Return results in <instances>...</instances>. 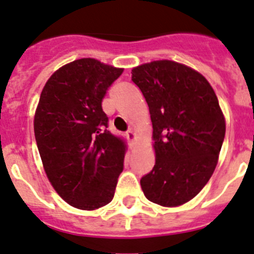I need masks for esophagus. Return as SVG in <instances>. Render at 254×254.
Listing matches in <instances>:
<instances>
[{"mask_svg": "<svg viewBox=\"0 0 254 254\" xmlns=\"http://www.w3.org/2000/svg\"><path fill=\"white\" fill-rule=\"evenodd\" d=\"M127 140H129L130 144H134V141H135V139H136V135H135V132H134V130H129V131L127 132Z\"/></svg>", "mask_w": 254, "mask_h": 254, "instance_id": "34e87169", "label": "esophagus"}]
</instances>
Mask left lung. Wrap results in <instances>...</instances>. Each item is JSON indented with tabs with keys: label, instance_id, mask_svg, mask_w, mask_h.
Returning a JSON list of instances; mask_svg holds the SVG:
<instances>
[{
	"label": "left lung",
	"instance_id": "left-lung-1",
	"mask_svg": "<svg viewBox=\"0 0 254 254\" xmlns=\"http://www.w3.org/2000/svg\"><path fill=\"white\" fill-rule=\"evenodd\" d=\"M149 107L155 164L140 180L144 195L164 207L192 200L212 176L225 136L218 97L201 73L173 61L131 69Z\"/></svg>",
	"mask_w": 254,
	"mask_h": 254
}]
</instances>
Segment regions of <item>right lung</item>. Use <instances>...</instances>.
Masks as SVG:
<instances>
[{"mask_svg": "<svg viewBox=\"0 0 254 254\" xmlns=\"http://www.w3.org/2000/svg\"><path fill=\"white\" fill-rule=\"evenodd\" d=\"M124 68L82 58L50 76L34 116L43 167L70 206L97 210L113 200L127 144L111 134L102 100Z\"/></svg>", "mask_w": 254, "mask_h": 254, "instance_id": "1", "label": "right lung"}]
</instances>
